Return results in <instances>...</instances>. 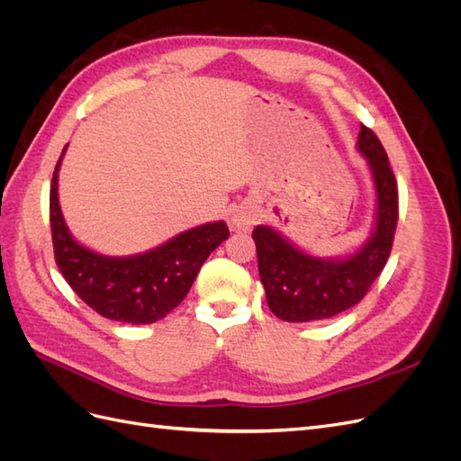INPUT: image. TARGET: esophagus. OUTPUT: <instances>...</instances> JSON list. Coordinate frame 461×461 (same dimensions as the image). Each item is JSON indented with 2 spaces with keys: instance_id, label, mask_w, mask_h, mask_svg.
Listing matches in <instances>:
<instances>
[{
  "instance_id": "1",
  "label": "esophagus",
  "mask_w": 461,
  "mask_h": 461,
  "mask_svg": "<svg viewBox=\"0 0 461 461\" xmlns=\"http://www.w3.org/2000/svg\"><path fill=\"white\" fill-rule=\"evenodd\" d=\"M254 222H256V213L252 212V209H248V207H239L232 213V217H230V225L234 229H239V230L252 229Z\"/></svg>"
}]
</instances>
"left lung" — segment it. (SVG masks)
Segmentation results:
<instances>
[{
    "mask_svg": "<svg viewBox=\"0 0 461 461\" xmlns=\"http://www.w3.org/2000/svg\"><path fill=\"white\" fill-rule=\"evenodd\" d=\"M357 149L369 161L376 190L371 239L344 259L313 258L292 246L271 227L259 225L252 239L269 310L290 323L329 319L350 310L381 275L398 225V185L376 134L361 124Z\"/></svg>",
    "mask_w": 461,
    "mask_h": 461,
    "instance_id": "obj_1",
    "label": "left lung"
}]
</instances>
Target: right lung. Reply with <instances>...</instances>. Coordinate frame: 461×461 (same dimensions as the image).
I'll use <instances>...</instances> for the list:
<instances>
[{
	"label": "right lung",
	"instance_id": "1",
	"mask_svg": "<svg viewBox=\"0 0 461 461\" xmlns=\"http://www.w3.org/2000/svg\"><path fill=\"white\" fill-rule=\"evenodd\" d=\"M63 153L55 165L50 188L55 263L78 298L102 317L131 325L156 323L185 300L207 256L229 239L227 222L217 221L190 229L140 256L95 254L80 246L65 225L58 200V171Z\"/></svg>",
	"mask_w": 461,
	"mask_h": 461
}]
</instances>
